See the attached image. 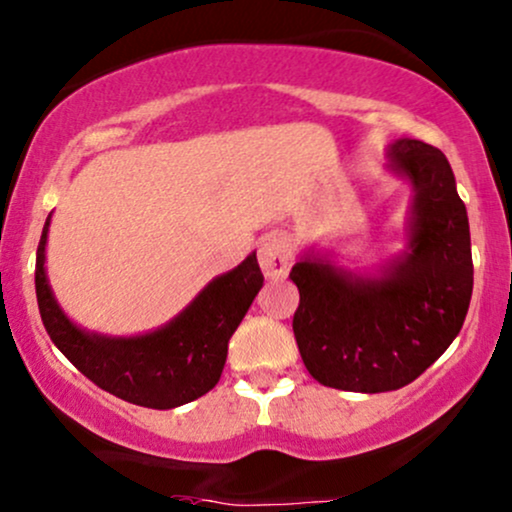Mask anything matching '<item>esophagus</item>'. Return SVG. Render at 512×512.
Masks as SVG:
<instances>
[{"label":"esophagus","instance_id":"34e87169","mask_svg":"<svg viewBox=\"0 0 512 512\" xmlns=\"http://www.w3.org/2000/svg\"><path fill=\"white\" fill-rule=\"evenodd\" d=\"M293 262L291 245L281 233H272V236L262 238L260 243V267L264 276L269 279H284L289 274V267Z\"/></svg>","mask_w":512,"mask_h":512}]
</instances>
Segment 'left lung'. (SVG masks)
Returning <instances> with one entry per match:
<instances>
[{"label": "left lung", "mask_w": 512, "mask_h": 512, "mask_svg": "<svg viewBox=\"0 0 512 512\" xmlns=\"http://www.w3.org/2000/svg\"><path fill=\"white\" fill-rule=\"evenodd\" d=\"M392 170L414 185L407 252L380 276H358L303 257L291 281L298 351L320 385L346 392H390L409 385L462 330L472 301L469 221L455 175L440 149L397 139Z\"/></svg>", "instance_id": "obj_1"}]
</instances>
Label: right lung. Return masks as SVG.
<instances>
[{
  "instance_id": "1",
  "label": "right lung",
  "mask_w": 512,
  "mask_h": 512,
  "mask_svg": "<svg viewBox=\"0 0 512 512\" xmlns=\"http://www.w3.org/2000/svg\"><path fill=\"white\" fill-rule=\"evenodd\" d=\"M50 216L35 255V296L50 339L91 383L149 409H173L207 395L219 383L228 339L238 330L264 276L252 252L228 274L216 276L161 330L139 337H103L76 327L57 305L45 274Z\"/></svg>"
}]
</instances>
